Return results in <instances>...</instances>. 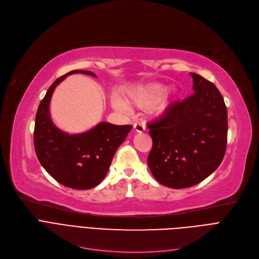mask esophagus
I'll use <instances>...</instances> for the list:
<instances>
[{"instance_id": "1", "label": "esophagus", "mask_w": 259, "mask_h": 259, "mask_svg": "<svg viewBox=\"0 0 259 259\" xmlns=\"http://www.w3.org/2000/svg\"><path fill=\"white\" fill-rule=\"evenodd\" d=\"M134 130L137 132V133H143L145 131V125L141 122H137L134 124Z\"/></svg>"}]
</instances>
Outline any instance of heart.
I'll list each match as a JSON object with an SVG mask.
<instances>
[{
    "label": "heart",
    "mask_w": 259,
    "mask_h": 259,
    "mask_svg": "<svg viewBox=\"0 0 259 259\" xmlns=\"http://www.w3.org/2000/svg\"><path fill=\"white\" fill-rule=\"evenodd\" d=\"M162 84L150 83L146 85L137 87L128 90L126 92V101L131 105L139 109H146L151 105V111L156 114L164 112L169 102L176 95L174 89L164 90ZM113 106L122 113H128L130 106L119 96H114L112 99Z\"/></svg>",
    "instance_id": "1"
}]
</instances>
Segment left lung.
<instances>
[{
	"instance_id": "obj_1",
	"label": "left lung",
	"mask_w": 259,
	"mask_h": 259,
	"mask_svg": "<svg viewBox=\"0 0 259 259\" xmlns=\"http://www.w3.org/2000/svg\"><path fill=\"white\" fill-rule=\"evenodd\" d=\"M194 93L168 106L148 123L153 147L147 158L155 179L181 189L200 183L222 163L227 146L228 115L218 88L195 73Z\"/></svg>"
}]
</instances>
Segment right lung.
<instances>
[{
	"label": "right lung",
	"instance_id": "obj_1",
	"mask_svg": "<svg viewBox=\"0 0 259 259\" xmlns=\"http://www.w3.org/2000/svg\"><path fill=\"white\" fill-rule=\"evenodd\" d=\"M93 72L74 70L57 78L40 101L35 116L34 148L41 166L64 186L85 190L97 186L110 168L117 148L133 125L100 122L92 130L69 135L55 126L50 116V101L56 85L68 75Z\"/></svg>",
	"mask_w": 259,
	"mask_h": 259
}]
</instances>
